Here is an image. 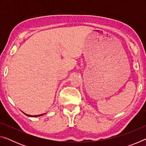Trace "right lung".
<instances>
[{
    "label": "right lung",
    "instance_id": "right-lung-1",
    "mask_svg": "<svg viewBox=\"0 0 146 146\" xmlns=\"http://www.w3.org/2000/svg\"><path fill=\"white\" fill-rule=\"evenodd\" d=\"M23 113H24V112H23ZM24 114H25L26 115L28 116V117H40V116H42L43 115L46 114V113H44V114H41V115H27V114H26V113H24Z\"/></svg>",
    "mask_w": 146,
    "mask_h": 146
}]
</instances>
